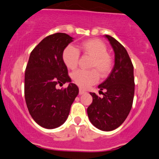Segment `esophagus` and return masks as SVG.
<instances>
[{
	"label": "esophagus",
	"instance_id": "34e87169",
	"mask_svg": "<svg viewBox=\"0 0 159 159\" xmlns=\"http://www.w3.org/2000/svg\"><path fill=\"white\" fill-rule=\"evenodd\" d=\"M86 93V92H85V91H83V90H82V89H80V91H79L80 95L83 94V93Z\"/></svg>",
	"mask_w": 159,
	"mask_h": 159
}]
</instances>
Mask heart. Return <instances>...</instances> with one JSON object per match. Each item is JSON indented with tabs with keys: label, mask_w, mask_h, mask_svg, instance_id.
Here are the masks:
<instances>
[{
	"label": "heart",
	"mask_w": 159,
	"mask_h": 159,
	"mask_svg": "<svg viewBox=\"0 0 159 159\" xmlns=\"http://www.w3.org/2000/svg\"><path fill=\"white\" fill-rule=\"evenodd\" d=\"M80 49L84 54L92 57L90 68L94 70H78L72 75L74 83L82 89H88L97 83L99 80V73L101 77H106L113 68V60L107 54V48L99 39H89L82 42ZM80 52L73 46H66L62 54L64 64L68 69L74 70L77 67Z\"/></svg>",
	"instance_id": "b5f03b06"
}]
</instances>
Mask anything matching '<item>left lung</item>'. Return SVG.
Segmentation results:
<instances>
[{"instance_id":"left-lung-1","label":"left lung","mask_w":159,"mask_h":159,"mask_svg":"<svg viewBox=\"0 0 159 159\" xmlns=\"http://www.w3.org/2000/svg\"><path fill=\"white\" fill-rule=\"evenodd\" d=\"M114 52L115 60L111 74L98 86L105 90L103 97L90 93L93 102L87 113L93 126L103 131L116 129L124 122L132 107L134 97V66L125 47L110 35H105Z\"/></svg>"}]
</instances>
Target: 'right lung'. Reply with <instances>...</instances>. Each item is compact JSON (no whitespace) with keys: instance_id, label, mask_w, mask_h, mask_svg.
<instances>
[{"instance_id":"1","label":"right lung","mask_w":159,"mask_h":159,"mask_svg":"<svg viewBox=\"0 0 159 159\" xmlns=\"http://www.w3.org/2000/svg\"><path fill=\"white\" fill-rule=\"evenodd\" d=\"M74 41L66 33L45 38L32 52L25 71L24 93L29 112L35 122L47 129L62 125L67 119L70 106L79 89L68 75L62 59L64 48ZM69 83L65 89L57 84Z\"/></svg>"}]
</instances>
